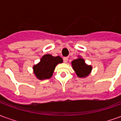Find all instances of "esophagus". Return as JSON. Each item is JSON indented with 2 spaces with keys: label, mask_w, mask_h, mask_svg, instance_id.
<instances>
[{
  "label": "esophagus",
  "mask_w": 121,
  "mask_h": 121,
  "mask_svg": "<svg viewBox=\"0 0 121 121\" xmlns=\"http://www.w3.org/2000/svg\"><path fill=\"white\" fill-rule=\"evenodd\" d=\"M67 61H68V58L67 57H64L63 58V61H64V63H67Z\"/></svg>",
  "instance_id": "obj_1"
}]
</instances>
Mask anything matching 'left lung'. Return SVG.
<instances>
[{"mask_svg":"<svg viewBox=\"0 0 121 121\" xmlns=\"http://www.w3.org/2000/svg\"><path fill=\"white\" fill-rule=\"evenodd\" d=\"M72 67L76 75L80 78H84L89 75L92 70V67L85 63L84 59L78 57L72 61Z\"/></svg>","mask_w":121,"mask_h":121,"instance_id":"1","label":"left lung"}]
</instances>
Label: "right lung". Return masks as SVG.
Here are the masks:
<instances>
[{
    "label": "right lung",
    "instance_id": "add662e5",
    "mask_svg": "<svg viewBox=\"0 0 121 121\" xmlns=\"http://www.w3.org/2000/svg\"><path fill=\"white\" fill-rule=\"evenodd\" d=\"M63 62L60 56H52L50 54H45L41 58L40 62L33 67L34 73L39 80H45L51 78L56 66Z\"/></svg>",
    "mask_w": 121,
    "mask_h": 121
}]
</instances>
